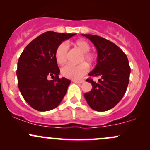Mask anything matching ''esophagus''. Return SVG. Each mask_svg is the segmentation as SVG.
I'll list each match as a JSON object with an SVG mask.
<instances>
[{"label": "esophagus", "mask_w": 150, "mask_h": 150, "mask_svg": "<svg viewBox=\"0 0 150 150\" xmlns=\"http://www.w3.org/2000/svg\"><path fill=\"white\" fill-rule=\"evenodd\" d=\"M84 82H85V80H73V83H83Z\"/></svg>", "instance_id": "obj_1"}]
</instances>
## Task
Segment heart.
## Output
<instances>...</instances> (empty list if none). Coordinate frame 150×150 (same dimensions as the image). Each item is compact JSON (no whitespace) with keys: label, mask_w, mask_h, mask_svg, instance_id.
I'll return each mask as SVG.
<instances>
[{"label":"heart","mask_w":150,"mask_h":150,"mask_svg":"<svg viewBox=\"0 0 150 150\" xmlns=\"http://www.w3.org/2000/svg\"><path fill=\"white\" fill-rule=\"evenodd\" d=\"M75 45L83 52L80 62H88V63H93L95 60V57L94 54L89 52L90 47L86 40H78L75 42ZM68 45L65 42H62L57 46L55 50V59L57 63L62 65L65 63L67 59ZM89 67L85 62H82L78 65H74L72 64H67L61 69V73L64 77L67 78L73 79V80H80L87 72H88Z\"/></svg>","instance_id":"1"}]
</instances>
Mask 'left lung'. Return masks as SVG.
<instances>
[{
	"instance_id": "obj_1",
	"label": "left lung",
	"mask_w": 150,
	"mask_h": 150,
	"mask_svg": "<svg viewBox=\"0 0 150 150\" xmlns=\"http://www.w3.org/2000/svg\"><path fill=\"white\" fill-rule=\"evenodd\" d=\"M82 35L90 39L98 52L97 65L89 75L100 78L97 83L91 78L87 80L93 88L84 96L93 110L107 111L120 101L127 88L131 71L127 57L117 45L104 38Z\"/></svg>"
}]
</instances>
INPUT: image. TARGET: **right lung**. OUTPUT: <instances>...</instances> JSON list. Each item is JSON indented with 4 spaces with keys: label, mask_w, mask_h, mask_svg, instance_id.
<instances>
[{
    "label": "right lung",
    "mask_w": 150,
    "mask_h": 150,
    "mask_svg": "<svg viewBox=\"0 0 150 150\" xmlns=\"http://www.w3.org/2000/svg\"><path fill=\"white\" fill-rule=\"evenodd\" d=\"M76 34L48 31L31 41L21 53L16 75L24 100L38 111L57 108L66 94L70 80L59 78L55 50L63 41ZM51 76L54 80L49 81Z\"/></svg>",
    "instance_id": "obj_1"
}]
</instances>
